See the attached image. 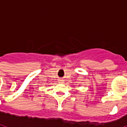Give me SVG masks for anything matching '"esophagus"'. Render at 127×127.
<instances>
[{
  "instance_id": "1",
  "label": "esophagus",
  "mask_w": 127,
  "mask_h": 127,
  "mask_svg": "<svg viewBox=\"0 0 127 127\" xmlns=\"http://www.w3.org/2000/svg\"><path fill=\"white\" fill-rule=\"evenodd\" d=\"M59 82H63V80H59Z\"/></svg>"
}]
</instances>
